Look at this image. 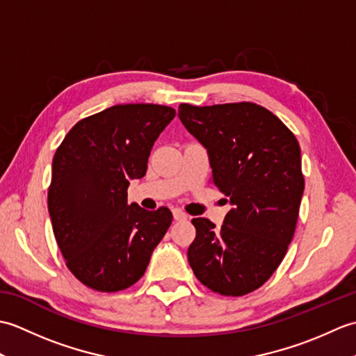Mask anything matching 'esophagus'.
Returning a JSON list of instances; mask_svg holds the SVG:
<instances>
[{"label": "esophagus", "mask_w": 356, "mask_h": 356, "mask_svg": "<svg viewBox=\"0 0 356 356\" xmlns=\"http://www.w3.org/2000/svg\"><path fill=\"white\" fill-rule=\"evenodd\" d=\"M172 217H174V220L180 222V220H186V217H188V216L184 213L182 209L176 208V209H172Z\"/></svg>", "instance_id": "34e87169"}]
</instances>
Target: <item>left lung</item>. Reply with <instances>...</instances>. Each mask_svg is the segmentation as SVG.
Returning <instances> with one entry per match:
<instances>
[{
	"instance_id": "obj_1",
	"label": "left lung",
	"mask_w": 356,
	"mask_h": 356,
	"mask_svg": "<svg viewBox=\"0 0 356 356\" xmlns=\"http://www.w3.org/2000/svg\"><path fill=\"white\" fill-rule=\"evenodd\" d=\"M179 119L207 148L213 184L231 205L218 229L208 218H193L188 261L208 289L246 295L268 282L293 237L305 191L298 140L252 102L180 104Z\"/></svg>"
}]
</instances>
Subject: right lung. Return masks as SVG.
I'll return each mask as SVG.
<instances>
[{
  "mask_svg": "<svg viewBox=\"0 0 356 356\" xmlns=\"http://www.w3.org/2000/svg\"><path fill=\"white\" fill-rule=\"evenodd\" d=\"M174 116L165 105H113L79 120L53 157V234L67 268L95 291L118 292L138 282L170 228L168 208L128 205L127 190L145 176L151 148Z\"/></svg>",
  "mask_w": 356,
  "mask_h": 356,
  "instance_id": "1",
  "label": "right lung"
}]
</instances>
